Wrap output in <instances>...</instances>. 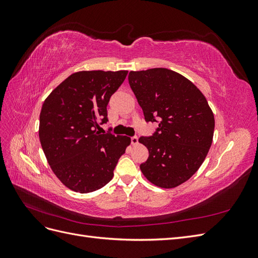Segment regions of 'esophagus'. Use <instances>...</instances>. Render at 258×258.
I'll return each instance as SVG.
<instances>
[{
    "label": "esophagus",
    "instance_id": "obj_1",
    "mask_svg": "<svg viewBox=\"0 0 258 258\" xmlns=\"http://www.w3.org/2000/svg\"><path fill=\"white\" fill-rule=\"evenodd\" d=\"M131 143H132V145H138V143H139V139H138V137H131Z\"/></svg>",
    "mask_w": 258,
    "mask_h": 258
}]
</instances>
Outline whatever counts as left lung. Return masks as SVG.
I'll use <instances>...</instances> for the list:
<instances>
[{"label": "left lung", "instance_id": "obj_1", "mask_svg": "<svg viewBox=\"0 0 258 258\" xmlns=\"http://www.w3.org/2000/svg\"><path fill=\"white\" fill-rule=\"evenodd\" d=\"M128 81L145 120L159 122L153 136L139 139L148 150L140 169L154 185L173 188L205 161L213 140V112L196 86L171 70L131 71Z\"/></svg>", "mask_w": 258, "mask_h": 258}]
</instances>
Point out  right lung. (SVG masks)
<instances>
[{
	"label": "right lung",
	"instance_id": "add662e5",
	"mask_svg": "<svg viewBox=\"0 0 258 258\" xmlns=\"http://www.w3.org/2000/svg\"><path fill=\"white\" fill-rule=\"evenodd\" d=\"M128 71H81L70 75L44 101L41 145L52 172L68 188L87 194L111 181L131 139L100 135L106 106Z\"/></svg>",
	"mask_w": 258,
	"mask_h": 258
}]
</instances>
